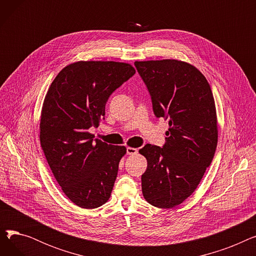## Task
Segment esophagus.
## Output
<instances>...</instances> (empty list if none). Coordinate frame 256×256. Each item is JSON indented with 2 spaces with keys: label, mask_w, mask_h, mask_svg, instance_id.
<instances>
[{
  "label": "esophagus",
  "mask_w": 256,
  "mask_h": 256,
  "mask_svg": "<svg viewBox=\"0 0 256 256\" xmlns=\"http://www.w3.org/2000/svg\"><path fill=\"white\" fill-rule=\"evenodd\" d=\"M138 152L137 148H134V147H128L126 148V154H136Z\"/></svg>",
  "instance_id": "esophagus-1"
}]
</instances>
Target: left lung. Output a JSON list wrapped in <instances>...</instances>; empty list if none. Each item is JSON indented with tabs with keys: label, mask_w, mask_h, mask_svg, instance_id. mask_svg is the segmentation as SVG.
Wrapping results in <instances>:
<instances>
[{
	"label": "left lung",
	"mask_w": 256,
	"mask_h": 256,
	"mask_svg": "<svg viewBox=\"0 0 256 256\" xmlns=\"http://www.w3.org/2000/svg\"><path fill=\"white\" fill-rule=\"evenodd\" d=\"M156 117L169 120L166 143L146 144L142 193L160 208L176 206L196 190L210 165L218 143L216 106L206 76L180 60L136 61Z\"/></svg>",
	"instance_id": "8db88e82"
}]
</instances>
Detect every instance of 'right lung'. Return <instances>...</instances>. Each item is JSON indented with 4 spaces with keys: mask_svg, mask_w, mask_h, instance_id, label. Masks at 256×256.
Listing matches in <instances>:
<instances>
[{
    "mask_svg": "<svg viewBox=\"0 0 256 256\" xmlns=\"http://www.w3.org/2000/svg\"><path fill=\"white\" fill-rule=\"evenodd\" d=\"M132 65L115 61H78L52 82L40 116V144L48 166L70 201L96 208L111 196L126 146L94 135L109 96L135 74Z\"/></svg>",
    "mask_w": 256,
    "mask_h": 256,
    "instance_id": "add662e5",
    "label": "right lung"
}]
</instances>
